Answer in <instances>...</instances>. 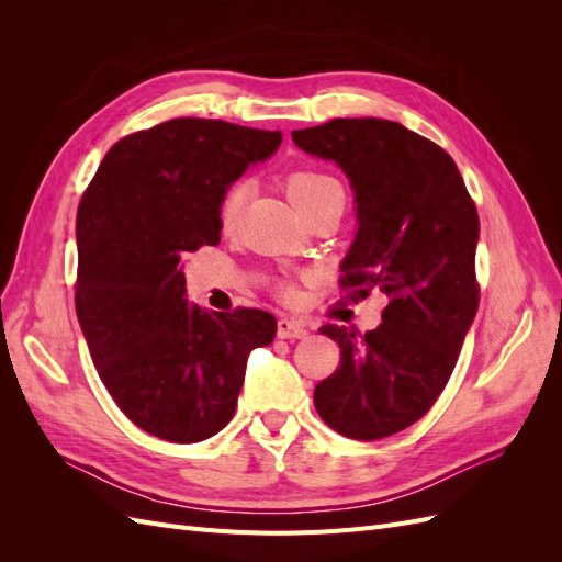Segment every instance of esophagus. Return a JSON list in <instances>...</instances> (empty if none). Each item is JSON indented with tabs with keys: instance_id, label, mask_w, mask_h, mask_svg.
<instances>
[{
	"instance_id": "34e87169",
	"label": "esophagus",
	"mask_w": 562,
	"mask_h": 562,
	"mask_svg": "<svg viewBox=\"0 0 562 562\" xmlns=\"http://www.w3.org/2000/svg\"><path fill=\"white\" fill-rule=\"evenodd\" d=\"M277 335L281 339H302V337L310 335V330L304 328V323H300L295 318H281L279 326H277Z\"/></svg>"
}]
</instances>
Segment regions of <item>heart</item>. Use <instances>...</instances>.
<instances>
[{
	"label": "heart",
	"instance_id": "b5f03b06",
	"mask_svg": "<svg viewBox=\"0 0 562 562\" xmlns=\"http://www.w3.org/2000/svg\"><path fill=\"white\" fill-rule=\"evenodd\" d=\"M250 194V180H236L229 184V190L225 192L223 201H220V227L225 232H232L236 225H239L241 211L246 206ZM288 194H291L295 206L307 213L318 203L328 201V199H342L345 201V190L339 184L337 178L321 173V171H297L291 178H288Z\"/></svg>",
	"mask_w": 562,
	"mask_h": 562
}]
</instances>
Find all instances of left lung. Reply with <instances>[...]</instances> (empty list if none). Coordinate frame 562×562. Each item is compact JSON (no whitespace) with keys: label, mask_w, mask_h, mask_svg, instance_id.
I'll use <instances>...</instances> for the list:
<instances>
[{"label":"left lung","mask_w":562,"mask_h":562,"mask_svg":"<svg viewBox=\"0 0 562 562\" xmlns=\"http://www.w3.org/2000/svg\"><path fill=\"white\" fill-rule=\"evenodd\" d=\"M293 143L349 178L356 236L342 285L389 297L375 330L321 328L342 361L314 405L347 438L398 434L446 389L479 310V213L448 151L398 122L333 119L293 131Z\"/></svg>","instance_id":"left-lung-1"}]
</instances>
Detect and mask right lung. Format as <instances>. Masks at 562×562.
<instances>
[{"label":"right lung","instance_id":"1","mask_svg":"<svg viewBox=\"0 0 562 562\" xmlns=\"http://www.w3.org/2000/svg\"><path fill=\"white\" fill-rule=\"evenodd\" d=\"M281 131L171 119L119 140L77 211V318L93 366L143 431L199 443L227 427L252 349L271 345L262 310L187 302L184 258L220 244V201Z\"/></svg>","mask_w":562,"mask_h":562}]
</instances>
